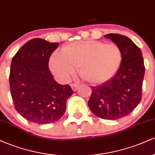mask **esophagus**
Listing matches in <instances>:
<instances>
[{
    "mask_svg": "<svg viewBox=\"0 0 155 155\" xmlns=\"http://www.w3.org/2000/svg\"><path fill=\"white\" fill-rule=\"evenodd\" d=\"M71 86L72 90H74V91H76V90H77L78 87L79 86V84H77V83H73V84H71Z\"/></svg>",
    "mask_w": 155,
    "mask_h": 155,
    "instance_id": "obj_1",
    "label": "esophagus"
}]
</instances>
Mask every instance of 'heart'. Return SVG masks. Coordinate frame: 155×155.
Returning <instances> with one entry per match:
<instances>
[{
  "label": "heart",
  "instance_id": "obj_1",
  "mask_svg": "<svg viewBox=\"0 0 155 155\" xmlns=\"http://www.w3.org/2000/svg\"><path fill=\"white\" fill-rule=\"evenodd\" d=\"M122 61V49L117 44L89 40L67 46L62 50V54H52L49 66L61 81L70 79L75 69H79L84 80L92 84H99L114 76Z\"/></svg>",
  "mask_w": 155,
  "mask_h": 155
}]
</instances>
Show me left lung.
Returning a JSON list of instances; mask_svg holds the SVG:
<instances>
[{"instance_id": "1", "label": "left lung", "mask_w": 155, "mask_h": 155, "mask_svg": "<svg viewBox=\"0 0 155 155\" xmlns=\"http://www.w3.org/2000/svg\"><path fill=\"white\" fill-rule=\"evenodd\" d=\"M121 48L122 61L116 75L108 82L92 87L88 106L95 116L115 120L127 116L139 104L145 73L140 48L125 35H104Z\"/></svg>"}]
</instances>
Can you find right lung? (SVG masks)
Returning <instances> with one entry per match:
<instances>
[{
  "mask_svg": "<svg viewBox=\"0 0 155 155\" xmlns=\"http://www.w3.org/2000/svg\"><path fill=\"white\" fill-rule=\"evenodd\" d=\"M59 43L33 38L22 46L11 63L9 84L15 109L27 120L49 124L60 120L74 91L53 78L49 68L51 53Z\"/></svg>",
  "mask_w": 155,
  "mask_h": 155,
  "instance_id": "right-lung-1",
  "label": "right lung"
}]
</instances>
